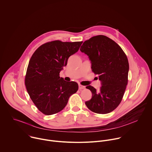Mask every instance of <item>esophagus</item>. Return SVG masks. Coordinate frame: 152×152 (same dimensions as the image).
<instances>
[{"label":"esophagus","instance_id":"34e87169","mask_svg":"<svg viewBox=\"0 0 152 152\" xmlns=\"http://www.w3.org/2000/svg\"><path fill=\"white\" fill-rule=\"evenodd\" d=\"M78 87H79V90H83L86 88V87L84 86H82L81 84H78Z\"/></svg>","mask_w":152,"mask_h":152}]
</instances>
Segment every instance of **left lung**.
Instances as JSON below:
<instances>
[{
    "label": "left lung",
    "mask_w": 152,
    "mask_h": 152,
    "mask_svg": "<svg viewBox=\"0 0 152 152\" xmlns=\"http://www.w3.org/2000/svg\"><path fill=\"white\" fill-rule=\"evenodd\" d=\"M80 51L88 56L91 70L99 75V91L91 86L86 87L92 93L86 102L92 112L108 113L120 104L128 83L129 64L121 47L109 37L99 35L85 41Z\"/></svg>",
    "instance_id": "8db88e82"
}]
</instances>
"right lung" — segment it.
<instances>
[{
  "instance_id": "1",
  "label": "right lung",
  "mask_w": 152,
  "mask_h": 152,
  "mask_svg": "<svg viewBox=\"0 0 152 152\" xmlns=\"http://www.w3.org/2000/svg\"><path fill=\"white\" fill-rule=\"evenodd\" d=\"M83 42L55 40L40 46L32 55L27 70L25 84L38 109L50 115L62 110L78 85L59 77L70 56L78 52Z\"/></svg>"
}]
</instances>
